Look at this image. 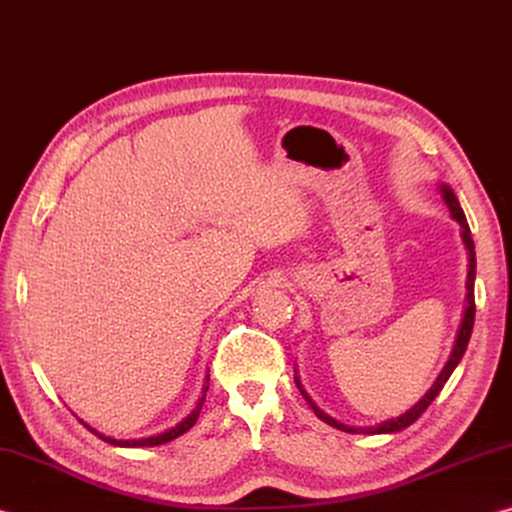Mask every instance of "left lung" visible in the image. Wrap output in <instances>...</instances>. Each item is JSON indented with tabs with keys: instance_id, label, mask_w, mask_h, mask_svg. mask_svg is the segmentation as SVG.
<instances>
[{
	"instance_id": "1",
	"label": "left lung",
	"mask_w": 512,
	"mask_h": 512,
	"mask_svg": "<svg viewBox=\"0 0 512 512\" xmlns=\"http://www.w3.org/2000/svg\"><path fill=\"white\" fill-rule=\"evenodd\" d=\"M438 192L443 196L445 205L449 207V214H452V219L461 225V239H463V246L467 250V280H465V309H463V318H461V325H458V332H456V341H454V348L449 352V359L440 370V375L433 381L431 388L427 393H424L418 402H415L409 411H404L402 415H397V418L391 420H384L375 424V427H350V424H343L339 420H334L332 415H327L323 409H318V404L311 400L309 393L305 391V386L300 384V377H298V370H296V386L300 388L302 397H305L307 404L311 406V411L316 413V418L323 420L329 427L345 431V433H366V436H375V433H397L406 427H411V424L420 418V415L427 411V406L436 400V395L443 391V386L447 384V379L452 377V372L456 370L458 363H461L463 354L467 350V343H470V336H472V327H474V277H476V255H474V241H472V232H470V225H467V219L463 214V207L458 203L456 194L452 192V187L440 183L438 185Z\"/></svg>"
}]
</instances>
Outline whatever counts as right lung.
Wrapping results in <instances>:
<instances>
[{
	"label": "right lung",
	"instance_id": "1",
	"mask_svg": "<svg viewBox=\"0 0 512 512\" xmlns=\"http://www.w3.org/2000/svg\"><path fill=\"white\" fill-rule=\"evenodd\" d=\"M207 388H210V375H205V384H203V391H201V397H198L196 400V404H194V409L189 411L183 420H180L176 427H169V429H164V431H160V433H153V436H144V438H131V440H117V438H112V436H103V433H99L97 429H92L90 424H85V427H88L94 436H99L101 440H106V443H110V445H115V447H158V445H164V443H171V440H176L178 436H183V433H187L189 429L194 427L196 424V420H198V415H201V409H203V402H205V393H207Z\"/></svg>",
	"mask_w": 512,
	"mask_h": 512
}]
</instances>
